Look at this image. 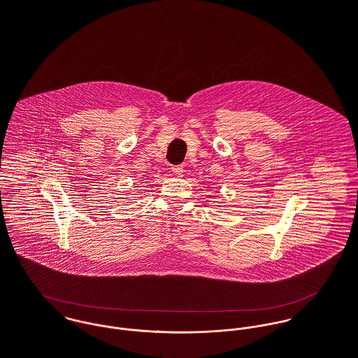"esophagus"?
<instances>
[{
  "instance_id": "esophagus-1",
  "label": "esophagus",
  "mask_w": 358,
  "mask_h": 358,
  "mask_svg": "<svg viewBox=\"0 0 358 358\" xmlns=\"http://www.w3.org/2000/svg\"><path fill=\"white\" fill-rule=\"evenodd\" d=\"M183 165H173L172 166V172H173V175H176V176H183Z\"/></svg>"
}]
</instances>
